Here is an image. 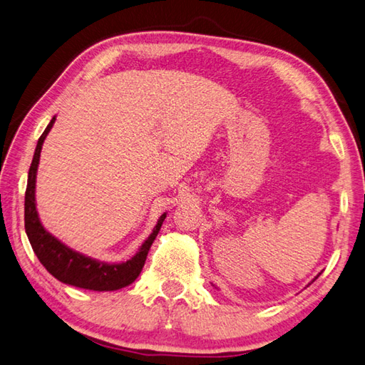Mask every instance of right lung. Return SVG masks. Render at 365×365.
<instances>
[{
	"mask_svg": "<svg viewBox=\"0 0 365 365\" xmlns=\"http://www.w3.org/2000/svg\"><path fill=\"white\" fill-rule=\"evenodd\" d=\"M54 120L56 117H53L50 125L46 126L43 134L40 135L28 173L26 195H24V230H26L29 244L45 269L56 279L66 282V284L88 290H98V292H104V290L106 292L108 290H118L121 287L133 284L143 269L148 251L167 215H160L155 230L150 234V237L143 242L135 256L121 264H106L96 261V259L87 257L78 253V251H73L67 245H63L61 240L51 236L38 220V214L36 209V175L43 140L48 133L51 131Z\"/></svg>",
	"mask_w": 365,
	"mask_h": 365,
	"instance_id": "obj_1",
	"label": "right lung"
}]
</instances>
